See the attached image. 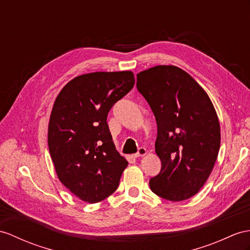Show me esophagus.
I'll return each mask as SVG.
<instances>
[{"label": "esophagus", "mask_w": 250, "mask_h": 250, "mask_svg": "<svg viewBox=\"0 0 250 250\" xmlns=\"http://www.w3.org/2000/svg\"><path fill=\"white\" fill-rule=\"evenodd\" d=\"M146 153H147V150H146L145 147H140V148L138 149L137 153H136L135 155H133V156H135L136 158H138V157H143V156L146 155Z\"/></svg>", "instance_id": "34e87169"}]
</instances>
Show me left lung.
Here are the masks:
<instances>
[{"label":"left lung","mask_w":250,"mask_h":250,"mask_svg":"<svg viewBox=\"0 0 250 250\" xmlns=\"http://www.w3.org/2000/svg\"><path fill=\"white\" fill-rule=\"evenodd\" d=\"M137 89L157 122L156 154L161 171L150 190L171 202L197 194L212 172L221 145L220 122L206 91L175 65H157L137 74Z\"/></svg>","instance_id":"1"}]
</instances>
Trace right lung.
Masks as SVG:
<instances>
[{"label":"right lung","instance_id":"1","mask_svg":"<svg viewBox=\"0 0 250 250\" xmlns=\"http://www.w3.org/2000/svg\"><path fill=\"white\" fill-rule=\"evenodd\" d=\"M133 86L130 71L94 72L73 78L55 100L48 149L59 180L83 202L111 195L128 166L115 149L107 115Z\"/></svg>","mask_w":250,"mask_h":250}]
</instances>
